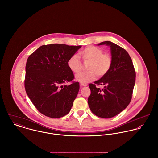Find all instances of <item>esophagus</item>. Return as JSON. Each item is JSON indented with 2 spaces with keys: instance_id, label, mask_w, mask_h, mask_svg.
Returning a JSON list of instances; mask_svg holds the SVG:
<instances>
[{
  "instance_id": "esophagus-1",
  "label": "esophagus",
  "mask_w": 158,
  "mask_h": 158,
  "mask_svg": "<svg viewBox=\"0 0 158 158\" xmlns=\"http://www.w3.org/2000/svg\"><path fill=\"white\" fill-rule=\"evenodd\" d=\"M87 85H88L87 83H80V86H87Z\"/></svg>"
}]
</instances>
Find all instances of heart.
Wrapping results in <instances>:
<instances>
[{
    "label": "heart",
    "instance_id": "1",
    "mask_svg": "<svg viewBox=\"0 0 158 158\" xmlns=\"http://www.w3.org/2000/svg\"><path fill=\"white\" fill-rule=\"evenodd\" d=\"M85 61L89 62L87 72L77 73L75 80L81 83H87L95 80L96 76L102 77L110 70L113 59L109 53H104V51L95 46H89L80 52ZM68 68L73 73H78L81 69V63L77 55H72L68 60Z\"/></svg>",
    "mask_w": 158,
    "mask_h": 158
}]
</instances>
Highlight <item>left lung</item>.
<instances>
[{"mask_svg": "<svg viewBox=\"0 0 158 158\" xmlns=\"http://www.w3.org/2000/svg\"><path fill=\"white\" fill-rule=\"evenodd\" d=\"M110 47L112 66L110 71L100 80L89 85L88 97L90 110L95 115L109 118L125 110L131 102L135 81V72L128 53L122 47L111 41H104L98 45ZM97 85H102L100 89Z\"/></svg>", "mask_w": 158, "mask_h": 158, "instance_id": "left-lung-1", "label": "left lung"}]
</instances>
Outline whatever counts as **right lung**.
I'll return each instance as SVG.
<instances>
[{
  "label": "right lung",
  "mask_w": 158,
  "mask_h": 158,
  "mask_svg": "<svg viewBox=\"0 0 158 158\" xmlns=\"http://www.w3.org/2000/svg\"><path fill=\"white\" fill-rule=\"evenodd\" d=\"M81 45L52 44L40 47L27 59L25 88L29 98L45 116L60 118L67 115L80 89L68 68L69 58Z\"/></svg>",
  "instance_id": "obj_1"
}]
</instances>
